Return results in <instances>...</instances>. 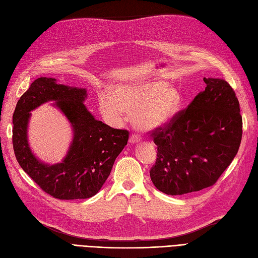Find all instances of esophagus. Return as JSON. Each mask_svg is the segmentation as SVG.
<instances>
[{
	"label": "esophagus",
	"instance_id": "esophagus-1",
	"mask_svg": "<svg viewBox=\"0 0 258 258\" xmlns=\"http://www.w3.org/2000/svg\"><path fill=\"white\" fill-rule=\"evenodd\" d=\"M140 141H141V138H140V137L137 136V135H132V136L130 137V139H129V142H130L131 144H137V143H139Z\"/></svg>",
	"mask_w": 258,
	"mask_h": 258
}]
</instances>
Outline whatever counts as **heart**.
I'll use <instances>...</instances> for the list:
<instances>
[{"label": "heart", "instance_id": "b5f03b06", "mask_svg": "<svg viewBox=\"0 0 258 258\" xmlns=\"http://www.w3.org/2000/svg\"><path fill=\"white\" fill-rule=\"evenodd\" d=\"M182 95L177 88L162 81L118 86L99 95V107L104 118L119 124L132 114L140 129L150 130L168 123L178 113Z\"/></svg>", "mask_w": 258, "mask_h": 258}]
</instances>
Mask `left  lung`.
I'll return each instance as SVG.
<instances>
[{"label": "left lung", "mask_w": 258, "mask_h": 258, "mask_svg": "<svg viewBox=\"0 0 258 258\" xmlns=\"http://www.w3.org/2000/svg\"><path fill=\"white\" fill-rule=\"evenodd\" d=\"M207 87L166 127L152 132L157 159L150 171L156 188L171 196L216 183L238 153L242 117L236 93L221 79Z\"/></svg>", "instance_id": "8db88e82"}]
</instances>
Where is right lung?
Segmentation results:
<instances>
[{
    "label": "right lung",
    "instance_id": "right-lung-1",
    "mask_svg": "<svg viewBox=\"0 0 258 258\" xmlns=\"http://www.w3.org/2000/svg\"><path fill=\"white\" fill-rule=\"evenodd\" d=\"M86 97L85 88L40 77L20 97L13 115V146L18 163L45 192L60 200L95 196L129 139V131L114 129L97 120L84 104ZM49 100L55 101L74 130L66 157L54 165L38 161L27 142L29 112Z\"/></svg>",
    "mask_w": 258,
    "mask_h": 258
}]
</instances>
